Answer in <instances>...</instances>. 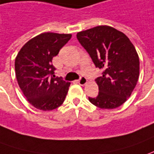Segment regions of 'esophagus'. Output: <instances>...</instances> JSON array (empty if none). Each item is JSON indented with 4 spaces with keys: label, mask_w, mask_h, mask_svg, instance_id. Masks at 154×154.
Wrapping results in <instances>:
<instances>
[{
    "label": "esophagus",
    "mask_w": 154,
    "mask_h": 154,
    "mask_svg": "<svg viewBox=\"0 0 154 154\" xmlns=\"http://www.w3.org/2000/svg\"><path fill=\"white\" fill-rule=\"evenodd\" d=\"M77 82H78L80 85L83 86V85H85L86 83L88 82V79H87L84 76H82V77L77 80Z\"/></svg>",
    "instance_id": "obj_1"
}]
</instances>
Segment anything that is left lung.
<instances>
[{
    "mask_svg": "<svg viewBox=\"0 0 154 154\" xmlns=\"http://www.w3.org/2000/svg\"><path fill=\"white\" fill-rule=\"evenodd\" d=\"M82 46L103 76L95 79L97 97L88 99L100 109H116L129 98L139 77V57L124 33L109 26H97L77 33Z\"/></svg>",
    "mask_w": 154,
    "mask_h": 154,
    "instance_id": "left-lung-1",
    "label": "left lung"
}]
</instances>
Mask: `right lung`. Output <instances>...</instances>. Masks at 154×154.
Here are the masks:
<instances>
[{"label":"right lung","mask_w":154,"mask_h":154,"mask_svg":"<svg viewBox=\"0 0 154 154\" xmlns=\"http://www.w3.org/2000/svg\"><path fill=\"white\" fill-rule=\"evenodd\" d=\"M71 38L72 34L43 33L27 42L16 57L18 85L36 109L49 111L63 103L71 83L55 77L52 59Z\"/></svg>","instance_id":"1"}]
</instances>
